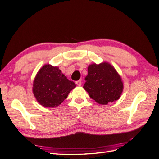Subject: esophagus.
Wrapping results in <instances>:
<instances>
[{
	"label": "esophagus",
	"instance_id": "34e87169",
	"mask_svg": "<svg viewBox=\"0 0 159 159\" xmlns=\"http://www.w3.org/2000/svg\"><path fill=\"white\" fill-rule=\"evenodd\" d=\"M76 84L78 85V86H81V85H82V81H81V80H78V81L76 82Z\"/></svg>",
	"mask_w": 159,
	"mask_h": 159
}]
</instances>
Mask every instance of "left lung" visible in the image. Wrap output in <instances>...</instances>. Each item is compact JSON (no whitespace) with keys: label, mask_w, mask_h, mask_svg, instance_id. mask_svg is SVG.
I'll return each mask as SVG.
<instances>
[{"label":"left lung","mask_w":159,"mask_h":159,"mask_svg":"<svg viewBox=\"0 0 159 159\" xmlns=\"http://www.w3.org/2000/svg\"><path fill=\"white\" fill-rule=\"evenodd\" d=\"M83 88L89 97L100 105L118 100L123 89L120 76L107 62L89 65Z\"/></svg>","instance_id":"left-lung-1"}]
</instances>
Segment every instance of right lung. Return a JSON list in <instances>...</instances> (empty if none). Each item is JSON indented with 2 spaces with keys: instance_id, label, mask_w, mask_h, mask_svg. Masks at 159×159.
<instances>
[{
  "instance_id": "1",
  "label": "right lung",
  "mask_w": 159,
  "mask_h": 159,
  "mask_svg": "<svg viewBox=\"0 0 159 159\" xmlns=\"http://www.w3.org/2000/svg\"><path fill=\"white\" fill-rule=\"evenodd\" d=\"M76 87L58 66L45 64L34 78L33 93L37 102L46 107L59 106Z\"/></svg>"
}]
</instances>
